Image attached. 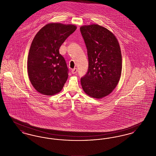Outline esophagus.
<instances>
[{
	"instance_id": "34e87169",
	"label": "esophagus",
	"mask_w": 156,
	"mask_h": 156,
	"mask_svg": "<svg viewBox=\"0 0 156 156\" xmlns=\"http://www.w3.org/2000/svg\"><path fill=\"white\" fill-rule=\"evenodd\" d=\"M77 71H78V69L76 68H74V69H73L71 70V73H72V74H76L77 73Z\"/></svg>"
}]
</instances>
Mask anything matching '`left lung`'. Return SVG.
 Masks as SVG:
<instances>
[{"label": "left lung", "instance_id": "1", "mask_svg": "<svg viewBox=\"0 0 156 156\" xmlns=\"http://www.w3.org/2000/svg\"><path fill=\"white\" fill-rule=\"evenodd\" d=\"M87 48L88 69L81 79L83 91L89 97L101 99L117 86L122 73V54L115 35L98 24L80 27Z\"/></svg>", "mask_w": 156, "mask_h": 156}]
</instances>
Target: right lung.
<instances>
[{
    "instance_id": "1",
    "label": "right lung",
    "mask_w": 156,
    "mask_h": 156,
    "mask_svg": "<svg viewBox=\"0 0 156 156\" xmlns=\"http://www.w3.org/2000/svg\"><path fill=\"white\" fill-rule=\"evenodd\" d=\"M76 29L73 24L52 23L35 36L29 52L27 71L31 83L39 93L50 96L62 89L68 69L59 47Z\"/></svg>"
}]
</instances>
